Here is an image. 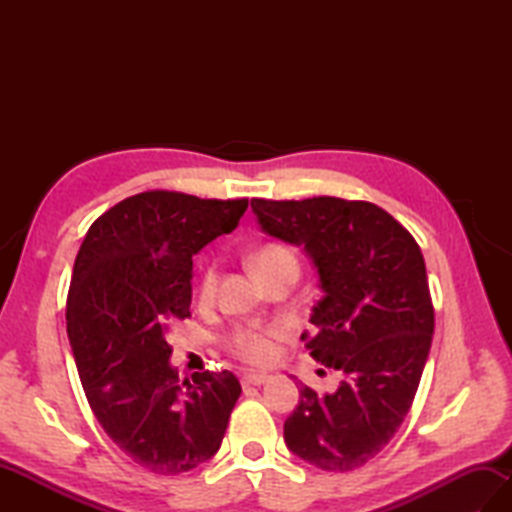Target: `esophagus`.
Returning <instances> with one entry per match:
<instances>
[{"label":"esophagus","mask_w":512,"mask_h":512,"mask_svg":"<svg viewBox=\"0 0 512 512\" xmlns=\"http://www.w3.org/2000/svg\"><path fill=\"white\" fill-rule=\"evenodd\" d=\"M268 380H270V376H268V374L248 372V374H244V376H242V385H244V387H259V385L268 383Z\"/></svg>","instance_id":"34e87169"}]
</instances>
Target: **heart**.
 I'll return each mask as SVG.
<instances>
[{"label": "heart", "mask_w": 512, "mask_h": 512, "mask_svg": "<svg viewBox=\"0 0 512 512\" xmlns=\"http://www.w3.org/2000/svg\"><path fill=\"white\" fill-rule=\"evenodd\" d=\"M250 266H253L255 275L268 281L281 273H295L299 275V257L295 250L286 244H264L250 255ZM217 266H209L202 275L200 295L204 299H211L217 288ZM286 328L281 323H268V325H237L224 336L226 350L233 356L242 358L246 363L253 365H268L277 356V341L284 339Z\"/></svg>", "instance_id": "b5f03b06"}]
</instances>
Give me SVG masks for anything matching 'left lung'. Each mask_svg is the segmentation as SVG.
<instances>
[{"mask_svg":"<svg viewBox=\"0 0 512 512\" xmlns=\"http://www.w3.org/2000/svg\"><path fill=\"white\" fill-rule=\"evenodd\" d=\"M262 231L303 246L323 297L312 308L314 361L345 374L334 394L301 387L288 449L323 471H354L383 451L416 396L433 339L420 246L380 206L321 195L250 200Z\"/></svg>","mask_w":512,"mask_h":512,"instance_id":"8db88e82","label":"left lung"}]
</instances>
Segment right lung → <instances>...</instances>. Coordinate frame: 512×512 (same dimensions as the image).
<instances>
[{
  "mask_svg": "<svg viewBox=\"0 0 512 512\" xmlns=\"http://www.w3.org/2000/svg\"><path fill=\"white\" fill-rule=\"evenodd\" d=\"M246 209V198L145 191L105 211L76 255L65 321L83 391L116 447L151 473L213 458L242 394L228 369L180 380L167 332L191 317L193 255Z\"/></svg>",
  "mask_w": 512,
  "mask_h": 512,
  "instance_id": "1",
  "label": "right lung"
}]
</instances>
